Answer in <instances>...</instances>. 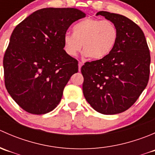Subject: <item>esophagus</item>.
Wrapping results in <instances>:
<instances>
[{"instance_id": "34e87169", "label": "esophagus", "mask_w": 155, "mask_h": 155, "mask_svg": "<svg viewBox=\"0 0 155 155\" xmlns=\"http://www.w3.org/2000/svg\"><path fill=\"white\" fill-rule=\"evenodd\" d=\"M82 64H82V62H81V61L79 62V71H81V68H82Z\"/></svg>"}]
</instances>
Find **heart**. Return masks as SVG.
<instances>
[{"label": "heart", "mask_w": 155, "mask_h": 155, "mask_svg": "<svg viewBox=\"0 0 155 155\" xmlns=\"http://www.w3.org/2000/svg\"><path fill=\"white\" fill-rule=\"evenodd\" d=\"M73 34L65 33L64 48L68 55L75 56L82 48L84 55L100 60L109 55L115 48L118 37L113 22L97 18H85L73 28Z\"/></svg>", "instance_id": "heart-1"}]
</instances>
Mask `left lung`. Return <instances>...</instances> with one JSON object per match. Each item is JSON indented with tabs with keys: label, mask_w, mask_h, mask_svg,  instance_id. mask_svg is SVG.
<instances>
[{
	"label": "left lung",
	"mask_w": 155,
	"mask_h": 155,
	"mask_svg": "<svg viewBox=\"0 0 155 155\" xmlns=\"http://www.w3.org/2000/svg\"><path fill=\"white\" fill-rule=\"evenodd\" d=\"M102 15L118 29L115 48L104 58L86 62L81 68L85 99L97 112L115 115L129 109L146 87L151 57L144 33L127 17L106 11Z\"/></svg>",
	"instance_id": "8db88e82"
}]
</instances>
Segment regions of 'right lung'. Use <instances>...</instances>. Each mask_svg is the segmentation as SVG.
<instances>
[{
    "instance_id": "right-lung-1",
    "label": "right lung",
    "mask_w": 155,
    "mask_h": 155,
    "mask_svg": "<svg viewBox=\"0 0 155 155\" xmlns=\"http://www.w3.org/2000/svg\"><path fill=\"white\" fill-rule=\"evenodd\" d=\"M85 17L75 8L35 11L12 31L4 57L5 86L20 107L43 115L61 100L65 85L77 73L78 61L64 49L63 37L74 21Z\"/></svg>"
}]
</instances>
